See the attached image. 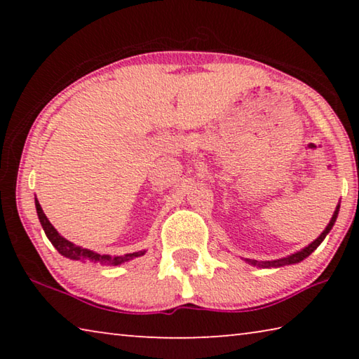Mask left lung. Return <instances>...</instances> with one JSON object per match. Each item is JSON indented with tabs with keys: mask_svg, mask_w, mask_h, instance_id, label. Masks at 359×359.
Wrapping results in <instances>:
<instances>
[{
	"mask_svg": "<svg viewBox=\"0 0 359 359\" xmlns=\"http://www.w3.org/2000/svg\"><path fill=\"white\" fill-rule=\"evenodd\" d=\"M337 214H339V205H337L336 212H334V215H332V218H331L330 224H327V226H326V229L323 231V233H321V234L318 236V238L312 242L311 245L306 247V248H302L301 252H297V253H294V255H290V257H287V258L276 259V261H255V259H247V261H248V263H250V264H253V266H261V267H280V266H287V264L299 263V261H302L304 258H307L309 255H311V253L315 250V248H317V247L321 244V242H323V239L326 238V234L330 233L331 228L334 226V223H336Z\"/></svg>",
	"mask_w": 359,
	"mask_h": 359,
	"instance_id": "obj_1",
	"label": "left lung"
}]
</instances>
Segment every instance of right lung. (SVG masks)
<instances>
[{
  "label": "right lung",
  "mask_w": 359,
  "mask_h": 359,
  "mask_svg": "<svg viewBox=\"0 0 359 359\" xmlns=\"http://www.w3.org/2000/svg\"><path fill=\"white\" fill-rule=\"evenodd\" d=\"M36 203V210H38V217H39V222L42 224V228H44V233L48 238V241L52 242V245L57 248L58 253H62L63 257L69 258V259H77L81 261V263H90V264H101V266H117L125 263V261L133 259L136 257H141L144 255V252H136V253H126L123 257H109V255H100V253H95L92 250H87V248H82V247H77L72 244V242L66 241L63 236L58 234V231L52 226L50 222L47 220V217L44 212H42V208L38 199H34Z\"/></svg>",
  "instance_id": "right-lung-1"
}]
</instances>
